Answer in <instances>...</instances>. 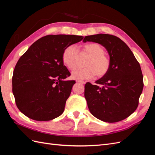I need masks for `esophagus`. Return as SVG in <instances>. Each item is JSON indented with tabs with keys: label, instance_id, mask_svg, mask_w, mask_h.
Listing matches in <instances>:
<instances>
[{
	"label": "esophagus",
	"instance_id": "esophagus-1",
	"mask_svg": "<svg viewBox=\"0 0 155 155\" xmlns=\"http://www.w3.org/2000/svg\"><path fill=\"white\" fill-rule=\"evenodd\" d=\"M76 82H77V83H82V84H85V81H80V80H76Z\"/></svg>",
	"mask_w": 155,
	"mask_h": 155
}]
</instances>
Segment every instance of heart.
Returning a JSON list of instances; mask_svg holds the SVG:
<instances>
[{"label": "heart", "instance_id": "obj_1", "mask_svg": "<svg viewBox=\"0 0 155 155\" xmlns=\"http://www.w3.org/2000/svg\"><path fill=\"white\" fill-rule=\"evenodd\" d=\"M81 54L89 56L86 61V68L76 69L72 72L71 77L76 80H84L92 78H102L108 73L110 67V60L105 54V50L101 45L96 43H88L82 46ZM79 59V50L74 45H70L63 52L62 60L69 70L77 67Z\"/></svg>", "mask_w": 155, "mask_h": 155}]
</instances>
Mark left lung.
Here are the masks:
<instances>
[{"label":"left lung","instance_id":"8db88e82","mask_svg":"<svg viewBox=\"0 0 155 155\" xmlns=\"http://www.w3.org/2000/svg\"><path fill=\"white\" fill-rule=\"evenodd\" d=\"M101 45L109 55L108 73L96 81L87 83L85 97L91 113L108 123L123 120L138 105L143 87L140 65L129 46L118 37L105 34L85 36L83 41Z\"/></svg>","mask_w":155,"mask_h":155}]
</instances>
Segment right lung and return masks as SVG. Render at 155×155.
<instances>
[{
  "instance_id": "obj_1",
  "label": "right lung",
  "mask_w": 155,
  "mask_h": 155,
  "mask_svg": "<svg viewBox=\"0 0 155 155\" xmlns=\"http://www.w3.org/2000/svg\"><path fill=\"white\" fill-rule=\"evenodd\" d=\"M83 36L48 35L33 43L17 61L12 91L18 109L36 121L51 120L63 114L74 81H65L70 72L62 55L67 46Z\"/></svg>"
}]
</instances>
